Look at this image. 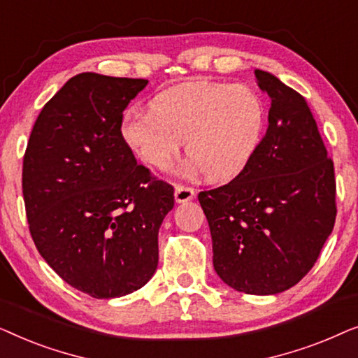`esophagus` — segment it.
<instances>
[{"label":"esophagus","instance_id":"34e87169","mask_svg":"<svg viewBox=\"0 0 358 358\" xmlns=\"http://www.w3.org/2000/svg\"><path fill=\"white\" fill-rule=\"evenodd\" d=\"M195 197V190L192 187H187V185H176V190H174V199L178 203H184V202H189V200H192Z\"/></svg>","mask_w":358,"mask_h":358}]
</instances>
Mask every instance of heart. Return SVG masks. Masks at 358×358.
Segmentation results:
<instances>
[{
	"label": "heart",
	"instance_id": "heart-1",
	"mask_svg": "<svg viewBox=\"0 0 358 358\" xmlns=\"http://www.w3.org/2000/svg\"><path fill=\"white\" fill-rule=\"evenodd\" d=\"M264 125L266 109L251 87L195 81L164 91L153 110H127L120 134L145 164L158 171L173 166L185 141L190 169L213 182H228L252 161Z\"/></svg>",
	"mask_w": 358,
	"mask_h": 358
}]
</instances>
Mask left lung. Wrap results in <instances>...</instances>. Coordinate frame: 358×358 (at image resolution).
I'll return each mask as SVG.
<instances>
[{
    "instance_id": "obj_1",
    "label": "left lung",
    "mask_w": 358,
    "mask_h": 358,
    "mask_svg": "<svg viewBox=\"0 0 358 358\" xmlns=\"http://www.w3.org/2000/svg\"><path fill=\"white\" fill-rule=\"evenodd\" d=\"M271 97L268 127L246 169L199 194L220 278L248 295L296 285L336 223L334 163L310 106L271 73L256 70Z\"/></svg>"
}]
</instances>
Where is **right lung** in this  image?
<instances>
[{"instance_id":"1","label":"right lung","mask_w":358,"mask_h":358,"mask_svg":"<svg viewBox=\"0 0 358 358\" xmlns=\"http://www.w3.org/2000/svg\"><path fill=\"white\" fill-rule=\"evenodd\" d=\"M148 80L81 73L43 106L22 161L29 231L45 262L94 298L138 290L158 267L174 187L136 164L120 134Z\"/></svg>"}]
</instances>
